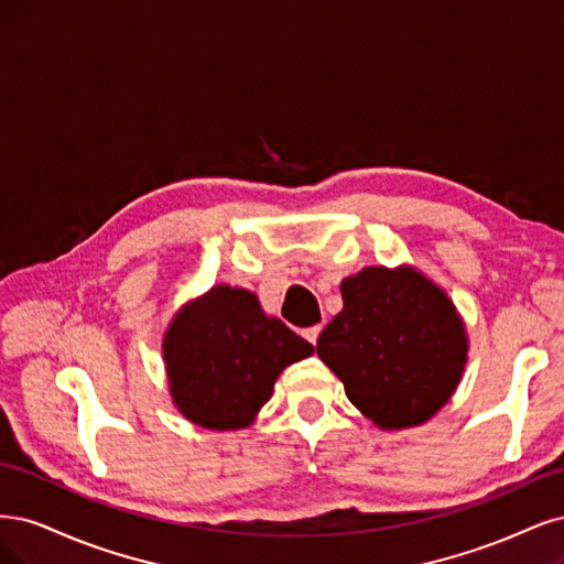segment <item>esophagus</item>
<instances>
[{
	"label": "esophagus",
	"mask_w": 564,
	"mask_h": 564,
	"mask_svg": "<svg viewBox=\"0 0 564 564\" xmlns=\"http://www.w3.org/2000/svg\"><path fill=\"white\" fill-rule=\"evenodd\" d=\"M318 333H321V325H312V328H304V330H302V337H304L308 344H316Z\"/></svg>",
	"instance_id": "34e87169"
}]
</instances>
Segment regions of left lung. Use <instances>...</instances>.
Instances as JSON below:
<instances>
[{
	"label": "left lung",
	"instance_id": "8db88e82",
	"mask_svg": "<svg viewBox=\"0 0 564 564\" xmlns=\"http://www.w3.org/2000/svg\"><path fill=\"white\" fill-rule=\"evenodd\" d=\"M341 312L316 351L349 401L381 429L426 422L457 389L464 323L438 285L414 269L368 267L341 281Z\"/></svg>",
	"mask_w": 564,
	"mask_h": 564
}]
</instances>
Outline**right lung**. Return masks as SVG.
<instances>
[{
	"label": "right lung",
	"mask_w": 564,
	"mask_h": 564,
	"mask_svg": "<svg viewBox=\"0 0 564 564\" xmlns=\"http://www.w3.org/2000/svg\"><path fill=\"white\" fill-rule=\"evenodd\" d=\"M308 354L312 344L267 318L256 295L229 285L180 312L163 341L177 410L215 431L248 426L281 370Z\"/></svg>",
	"instance_id": "right-lung-1"
}]
</instances>
